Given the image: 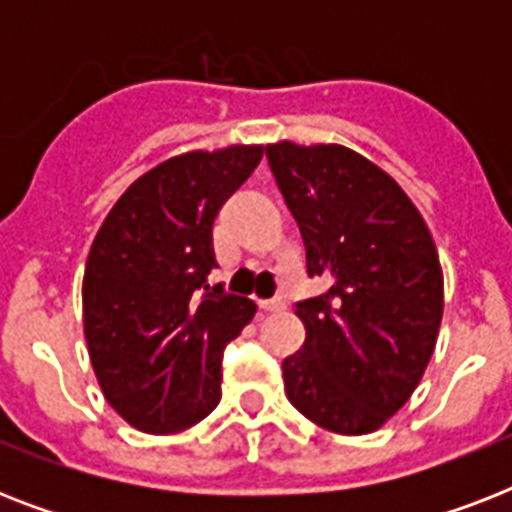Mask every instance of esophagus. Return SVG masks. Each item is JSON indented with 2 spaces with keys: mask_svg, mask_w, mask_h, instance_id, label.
<instances>
[{
  "mask_svg": "<svg viewBox=\"0 0 512 512\" xmlns=\"http://www.w3.org/2000/svg\"><path fill=\"white\" fill-rule=\"evenodd\" d=\"M260 308H263L265 313H279L287 308V303H284V297H273V300H260Z\"/></svg>",
  "mask_w": 512,
  "mask_h": 512,
  "instance_id": "1",
  "label": "esophagus"
}]
</instances>
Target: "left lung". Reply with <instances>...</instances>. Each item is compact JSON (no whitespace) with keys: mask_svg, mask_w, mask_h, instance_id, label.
Masks as SVG:
<instances>
[{"mask_svg":"<svg viewBox=\"0 0 512 512\" xmlns=\"http://www.w3.org/2000/svg\"><path fill=\"white\" fill-rule=\"evenodd\" d=\"M305 241L303 348L284 358L297 412L340 436L382 428L420 385L444 316V271L420 209L366 156L337 143L265 146Z\"/></svg>","mask_w":512,"mask_h":512,"instance_id":"1","label":"left lung"}]
</instances>
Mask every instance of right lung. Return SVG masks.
Instances as JSON below:
<instances>
[{"mask_svg": "<svg viewBox=\"0 0 512 512\" xmlns=\"http://www.w3.org/2000/svg\"><path fill=\"white\" fill-rule=\"evenodd\" d=\"M263 146L188 151L119 196L84 265V337L106 401L143 433H180L220 401L223 348L255 303L209 287L212 225Z\"/></svg>", "mask_w": 512, "mask_h": 512, "instance_id": "1", "label": "right lung"}]
</instances>
